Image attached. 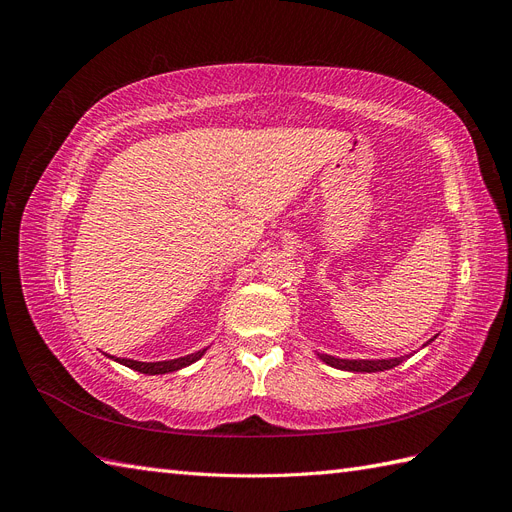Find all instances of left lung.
Listing matches in <instances>:
<instances>
[{
	"label": "left lung",
	"mask_w": 512,
	"mask_h": 512,
	"mask_svg": "<svg viewBox=\"0 0 512 512\" xmlns=\"http://www.w3.org/2000/svg\"><path fill=\"white\" fill-rule=\"evenodd\" d=\"M436 337H433V339H436ZM433 339H429V342H433ZM427 344H423V346H427ZM316 354H318L320 361H324L335 369L361 371V374H374V371L393 369V367H397L399 363H404L406 359H410V356H412V354H404V356H391V359H339V356H331V354H324V352H316Z\"/></svg>",
	"instance_id": "8db88e82"
}]
</instances>
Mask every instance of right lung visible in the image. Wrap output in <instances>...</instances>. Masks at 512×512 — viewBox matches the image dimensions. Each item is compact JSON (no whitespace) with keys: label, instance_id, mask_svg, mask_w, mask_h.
<instances>
[{"label":"right lung","instance_id":"obj_1","mask_svg":"<svg viewBox=\"0 0 512 512\" xmlns=\"http://www.w3.org/2000/svg\"><path fill=\"white\" fill-rule=\"evenodd\" d=\"M207 352V348L203 350H196L192 354H185V356H179V359H170V361H156V363H145V361H134V359H117V356H111L113 361L126 365L134 371H141V374H149V376H162V374H170V371H177V369H183L188 367L192 363H196L200 356H203ZM108 356V354H106Z\"/></svg>","mask_w":512,"mask_h":512}]
</instances>
